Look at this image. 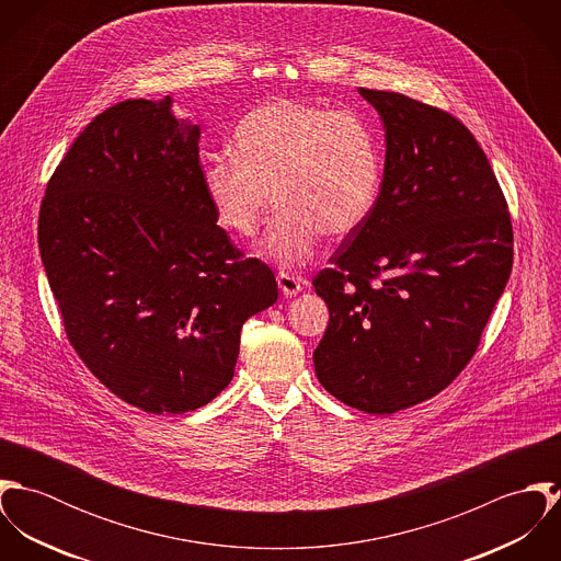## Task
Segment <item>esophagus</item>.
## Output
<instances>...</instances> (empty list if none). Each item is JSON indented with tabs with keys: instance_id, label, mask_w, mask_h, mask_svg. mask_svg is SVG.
I'll return each mask as SVG.
<instances>
[{
	"instance_id": "esophagus-1",
	"label": "esophagus",
	"mask_w": 561,
	"mask_h": 561,
	"mask_svg": "<svg viewBox=\"0 0 561 561\" xmlns=\"http://www.w3.org/2000/svg\"><path fill=\"white\" fill-rule=\"evenodd\" d=\"M276 280H278V287H280V291H283V296H287V298L300 294V291L305 289V285H307V280H305L302 276H294V274H289V272H285V270H280V272L276 274Z\"/></svg>"
}]
</instances>
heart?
Listing matches in <instances>:
<instances>
[{"instance_id":"b5f03b06","label":"heart","mask_w":561,"mask_h":561,"mask_svg":"<svg viewBox=\"0 0 561 561\" xmlns=\"http://www.w3.org/2000/svg\"><path fill=\"white\" fill-rule=\"evenodd\" d=\"M382 149L358 112L278 96L252 107L233 131V156H211L203 190L218 225L252 238L278 205L261 254L283 267L311 259L323 233L347 238L371 216Z\"/></svg>"}]
</instances>
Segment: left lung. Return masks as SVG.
Here are the masks:
<instances>
[{
	"label": "left lung",
	"instance_id": "1",
	"mask_svg": "<svg viewBox=\"0 0 561 561\" xmlns=\"http://www.w3.org/2000/svg\"><path fill=\"white\" fill-rule=\"evenodd\" d=\"M387 131L378 203L313 278L330 311L321 387L371 414L447 389L478 352L514 259L501 185L473 134L400 92L358 88Z\"/></svg>",
	"mask_w": 561,
	"mask_h": 561
}]
</instances>
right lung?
Returning a JSON list of instances; mask_svg holds the SVG:
<instances>
[{
  "label": "right lung",
  "mask_w": 561,
  "mask_h": 561,
  "mask_svg": "<svg viewBox=\"0 0 561 561\" xmlns=\"http://www.w3.org/2000/svg\"><path fill=\"white\" fill-rule=\"evenodd\" d=\"M170 96L121 101L51 174L38 248L65 332L92 376L145 412L220 396L240 332L278 285L220 229L203 190L201 127Z\"/></svg>",
  "instance_id": "1"
}]
</instances>
